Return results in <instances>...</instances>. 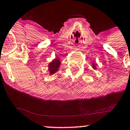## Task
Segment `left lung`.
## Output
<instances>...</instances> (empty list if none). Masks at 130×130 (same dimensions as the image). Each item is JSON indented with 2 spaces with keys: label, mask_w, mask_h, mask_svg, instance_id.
Instances as JSON below:
<instances>
[{
  "label": "left lung",
  "mask_w": 130,
  "mask_h": 130,
  "mask_svg": "<svg viewBox=\"0 0 130 130\" xmlns=\"http://www.w3.org/2000/svg\"><path fill=\"white\" fill-rule=\"evenodd\" d=\"M92 65H93V66H92V68H94V69H96V67H95V66L94 65V63H93L92 64Z\"/></svg>",
  "instance_id": "obj_1"
}]
</instances>
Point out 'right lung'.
Returning a JSON list of instances; mask_svg holds the SVG:
<instances>
[{"mask_svg": "<svg viewBox=\"0 0 130 130\" xmlns=\"http://www.w3.org/2000/svg\"><path fill=\"white\" fill-rule=\"evenodd\" d=\"M60 61L58 58H56L48 64V71L50 72V74L52 75L58 71L59 66H60Z\"/></svg>", "mask_w": 130, "mask_h": 130, "instance_id": "obj_1", "label": "right lung"}]
</instances>
